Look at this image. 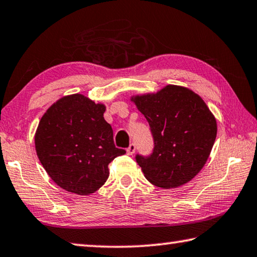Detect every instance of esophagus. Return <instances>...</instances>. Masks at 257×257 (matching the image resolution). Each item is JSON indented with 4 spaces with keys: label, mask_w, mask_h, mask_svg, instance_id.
<instances>
[{
    "label": "esophagus",
    "mask_w": 257,
    "mask_h": 257,
    "mask_svg": "<svg viewBox=\"0 0 257 257\" xmlns=\"http://www.w3.org/2000/svg\"><path fill=\"white\" fill-rule=\"evenodd\" d=\"M136 148H137L136 145L131 144V145L128 146V148L126 149V153H127V155H133L134 153H136Z\"/></svg>",
    "instance_id": "obj_1"
}]
</instances>
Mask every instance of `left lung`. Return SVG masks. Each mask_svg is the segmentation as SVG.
<instances>
[{"label":"left lung","mask_w":257,"mask_h":257,"mask_svg":"<svg viewBox=\"0 0 257 257\" xmlns=\"http://www.w3.org/2000/svg\"><path fill=\"white\" fill-rule=\"evenodd\" d=\"M131 100L148 120L154 138L153 154L136 156L145 178L164 189L192 180L207 162L217 132L215 117L204 100L178 85Z\"/></svg>","instance_id":"1"}]
</instances>
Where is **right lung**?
<instances>
[{"mask_svg": "<svg viewBox=\"0 0 257 257\" xmlns=\"http://www.w3.org/2000/svg\"><path fill=\"white\" fill-rule=\"evenodd\" d=\"M106 107L83 94L59 99L37 126L35 149L46 173L66 191L86 196L109 176L108 165L126 151L113 144Z\"/></svg>", "mask_w": 257, "mask_h": 257, "instance_id": "1", "label": "right lung"}]
</instances>
